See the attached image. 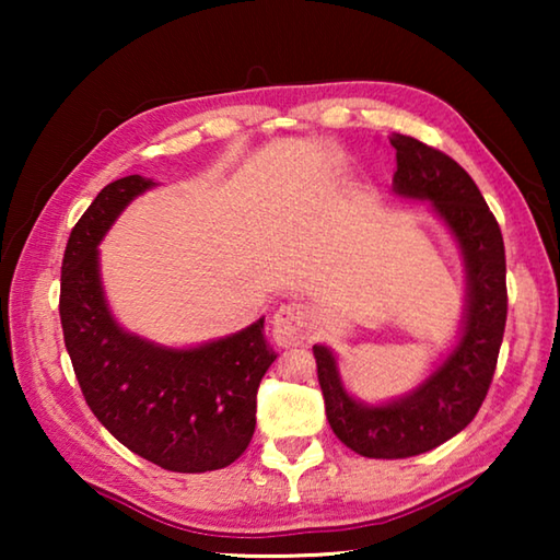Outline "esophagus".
Segmentation results:
<instances>
[{"label": "esophagus", "instance_id": "34e87169", "mask_svg": "<svg viewBox=\"0 0 560 560\" xmlns=\"http://www.w3.org/2000/svg\"><path fill=\"white\" fill-rule=\"evenodd\" d=\"M273 340L279 346H299L308 338L311 326H314V306L303 301H289L279 306L277 314H273Z\"/></svg>", "mask_w": 560, "mask_h": 560}]
</instances>
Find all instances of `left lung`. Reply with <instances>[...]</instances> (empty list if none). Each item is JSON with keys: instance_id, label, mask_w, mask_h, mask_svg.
Here are the masks:
<instances>
[{"instance_id": "1", "label": "left lung", "mask_w": 560, "mask_h": 560, "mask_svg": "<svg viewBox=\"0 0 560 560\" xmlns=\"http://www.w3.org/2000/svg\"><path fill=\"white\" fill-rule=\"evenodd\" d=\"M393 189L432 202L450 226L467 269V308L459 343L410 395L365 405L348 395L336 355L314 346L318 383L336 438L371 459H405L430 452L462 432L479 412L497 371L506 326V254L497 217L467 170L442 150L395 132Z\"/></svg>"}]
</instances>
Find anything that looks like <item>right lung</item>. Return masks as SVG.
<instances>
[{
	"instance_id": "1",
	"label": "right lung",
	"mask_w": 560,
	"mask_h": 560,
	"mask_svg": "<svg viewBox=\"0 0 560 560\" xmlns=\"http://www.w3.org/2000/svg\"><path fill=\"white\" fill-rule=\"evenodd\" d=\"M153 185L140 175L116 179L71 230L61 264L63 343L91 412L120 444L167 471L222 469L249 447L259 383L277 353L264 318L197 348L158 346L116 324L98 244L132 197Z\"/></svg>"
}]
</instances>
